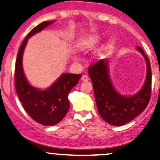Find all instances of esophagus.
<instances>
[{"mask_svg":"<svg viewBox=\"0 0 160 160\" xmlns=\"http://www.w3.org/2000/svg\"><path fill=\"white\" fill-rule=\"evenodd\" d=\"M81 80L82 81H87L89 80V77L87 75H83L81 77Z\"/></svg>","mask_w":160,"mask_h":160,"instance_id":"34e87169","label":"esophagus"}]
</instances>
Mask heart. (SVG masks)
<instances>
[{
  "label": "heart",
  "instance_id": "heart-1",
  "mask_svg": "<svg viewBox=\"0 0 160 160\" xmlns=\"http://www.w3.org/2000/svg\"><path fill=\"white\" fill-rule=\"evenodd\" d=\"M100 41V36L99 34L90 35V36L87 37V38L80 42V43L78 44V49L81 50H90L91 48H93V47H95L97 43H99ZM114 43H115V40L113 39L110 40L106 43L105 46L103 47V50H109L111 49L112 48V46H113Z\"/></svg>",
  "mask_w": 160,
  "mask_h": 160
}]
</instances>
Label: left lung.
<instances>
[{
	"label": "left lung",
	"instance_id": "1",
	"mask_svg": "<svg viewBox=\"0 0 160 160\" xmlns=\"http://www.w3.org/2000/svg\"><path fill=\"white\" fill-rule=\"evenodd\" d=\"M137 49L145 58L147 73L143 87L135 95L125 97L115 90L110 78L109 60H98L88 69L99 113L106 122L112 126L124 125L135 119L147 108L150 100L152 86L150 63L143 50L140 47H137Z\"/></svg>",
	"mask_w": 160,
	"mask_h": 160
}]
</instances>
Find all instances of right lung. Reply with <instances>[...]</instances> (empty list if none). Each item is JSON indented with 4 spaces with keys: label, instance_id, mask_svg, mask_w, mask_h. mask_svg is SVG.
I'll return each mask as SVG.
<instances>
[{
    "label": "right lung",
    "instance_id": "obj_1",
    "mask_svg": "<svg viewBox=\"0 0 160 160\" xmlns=\"http://www.w3.org/2000/svg\"><path fill=\"white\" fill-rule=\"evenodd\" d=\"M53 21H44L32 29L20 47L15 63V88L28 115L43 126H53L63 120L70 108L68 95L70 90L78 83L82 74L63 73L46 90L32 87L23 73L22 58L28 40L35 33L41 31Z\"/></svg>",
    "mask_w": 160,
    "mask_h": 160
}]
</instances>
